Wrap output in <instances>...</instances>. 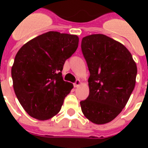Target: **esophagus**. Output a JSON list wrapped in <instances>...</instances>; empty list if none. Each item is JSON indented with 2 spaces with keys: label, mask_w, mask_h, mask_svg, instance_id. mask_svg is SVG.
<instances>
[{
  "label": "esophagus",
  "mask_w": 148,
  "mask_h": 148,
  "mask_svg": "<svg viewBox=\"0 0 148 148\" xmlns=\"http://www.w3.org/2000/svg\"><path fill=\"white\" fill-rule=\"evenodd\" d=\"M81 84V81H79V80H77V81H75V83L74 84V86L75 87V88H77V87H78V86L80 85Z\"/></svg>",
  "instance_id": "34e87169"
}]
</instances>
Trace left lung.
Instances as JSON below:
<instances>
[{
	"label": "left lung",
	"mask_w": 148,
	"mask_h": 148,
	"mask_svg": "<svg viewBox=\"0 0 148 148\" xmlns=\"http://www.w3.org/2000/svg\"><path fill=\"white\" fill-rule=\"evenodd\" d=\"M81 51L90 72V92L80 102L81 110L93 123L106 124L127 103L135 86L137 65L124 45L103 34L83 38Z\"/></svg>",
	"instance_id": "left-lung-1"
}]
</instances>
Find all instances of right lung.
Here are the masks:
<instances>
[{"label":"right lung","mask_w":148,"mask_h":148,"mask_svg":"<svg viewBox=\"0 0 148 148\" xmlns=\"http://www.w3.org/2000/svg\"><path fill=\"white\" fill-rule=\"evenodd\" d=\"M77 35L49 31L18 51L11 68L13 87L20 103L31 117L45 121L60 110L73 88L63 80L65 60L78 47Z\"/></svg>","instance_id":"add662e5"}]
</instances>
